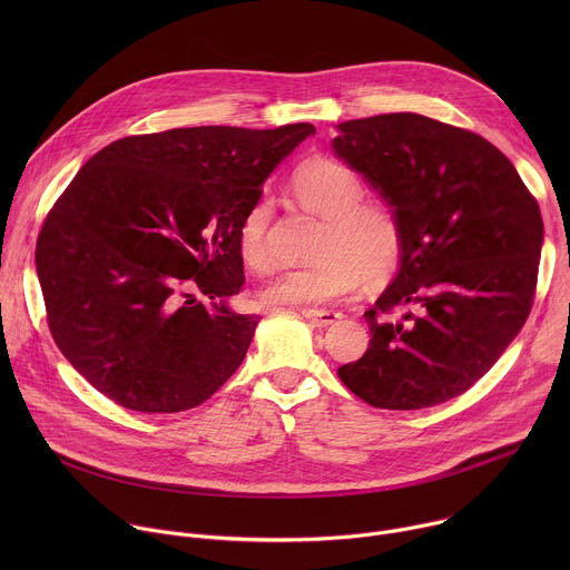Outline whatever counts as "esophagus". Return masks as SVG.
Returning <instances> with one entry per match:
<instances>
[{"label":"esophagus","instance_id":"esophagus-1","mask_svg":"<svg viewBox=\"0 0 570 570\" xmlns=\"http://www.w3.org/2000/svg\"><path fill=\"white\" fill-rule=\"evenodd\" d=\"M302 315L313 324V327H330V324L343 317V313L332 308H304Z\"/></svg>","mask_w":570,"mask_h":570}]
</instances>
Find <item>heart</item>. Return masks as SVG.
<instances>
[{"label":"heart","mask_w":570,"mask_h":570,"mask_svg":"<svg viewBox=\"0 0 570 570\" xmlns=\"http://www.w3.org/2000/svg\"><path fill=\"white\" fill-rule=\"evenodd\" d=\"M291 191L302 207L322 218L313 248L317 257L266 284V304H320L356 291L363 275L372 284L396 275L405 255L403 227L390 207L363 203L365 183L356 169L336 157H308L295 169ZM271 223L273 205L266 198L255 200L238 220V253L255 273H266L275 264Z\"/></svg>","instance_id":"obj_1"}]
</instances>
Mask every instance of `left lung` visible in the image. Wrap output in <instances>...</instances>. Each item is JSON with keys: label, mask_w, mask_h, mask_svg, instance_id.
<instances>
[{"label": "left lung", "mask_w": 570, "mask_h": 570, "mask_svg": "<svg viewBox=\"0 0 570 570\" xmlns=\"http://www.w3.org/2000/svg\"><path fill=\"white\" fill-rule=\"evenodd\" d=\"M334 150L392 205L405 255L365 311L370 347L338 367L374 409L420 411L466 392L525 324L543 220L484 137L415 112L352 119Z\"/></svg>", "instance_id": "1"}]
</instances>
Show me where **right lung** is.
<instances>
[{
    "instance_id": "1",
    "label": "right lung",
    "mask_w": 570,
    "mask_h": 570,
    "mask_svg": "<svg viewBox=\"0 0 570 570\" xmlns=\"http://www.w3.org/2000/svg\"><path fill=\"white\" fill-rule=\"evenodd\" d=\"M313 132L174 128L86 161L42 223L36 268L49 332L92 387L128 411L180 413L238 370L262 320L225 304L246 284L238 220Z\"/></svg>"
}]
</instances>
